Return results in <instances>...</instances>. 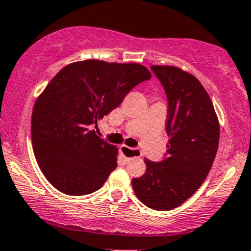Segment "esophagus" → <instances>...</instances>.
<instances>
[{
    "mask_svg": "<svg viewBox=\"0 0 251 251\" xmlns=\"http://www.w3.org/2000/svg\"><path fill=\"white\" fill-rule=\"evenodd\" d=\"M120 151L124 156L126 157L127 160L130 159H136V157H141L142 152L141 150L137 149V148H128L126 146H121L120 147Z\"/></svg>",
    "mask_w": 251,
    "mask_h": 251,
    "instance_id": "obj_1",
    "label": "esophagus"
}]
</instances>
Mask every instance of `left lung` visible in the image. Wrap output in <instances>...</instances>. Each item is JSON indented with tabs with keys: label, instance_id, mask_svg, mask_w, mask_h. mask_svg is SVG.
<instances>
[{
	"label": "left lung",
	"instance_id": "obj_1",
	"mask_svg": "<svg viewBox=\"0 0 251 251\" xmlns=\"http://www.w3.org/2000/svg\"><path fill=\"white\" fill-rule=\"evenodd\" d=\"M168 100L167 155L146 159V173L132 179L136 196L155 210H171L202 185L214 162L220 125L209 95L195 75L174 66H151Z\"/></svg>",
	"mask_w": 251,
	"mask_h": 251
}]
</instances>
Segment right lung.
I'll return each mask as SVG.
<instances>
[{
	"mask_svg": "<svg viewBox=\"0 0 251 251\" xmlns=\"http://www.w3.org/2000/svg\"><path fill=\"white\" fill-rule=\"evenodd\" d=\"M139 63L84 60L65 66L36 100L31 118L35 156L47 180L70 196L101 188L117 168L118 148L94 125L150 79Z\"/></svg>",
	"mask_w": 251,
	"mask_h": 251,
	"instance_id": "obj_1",
	"label": "right lung"
}]
</instances>
